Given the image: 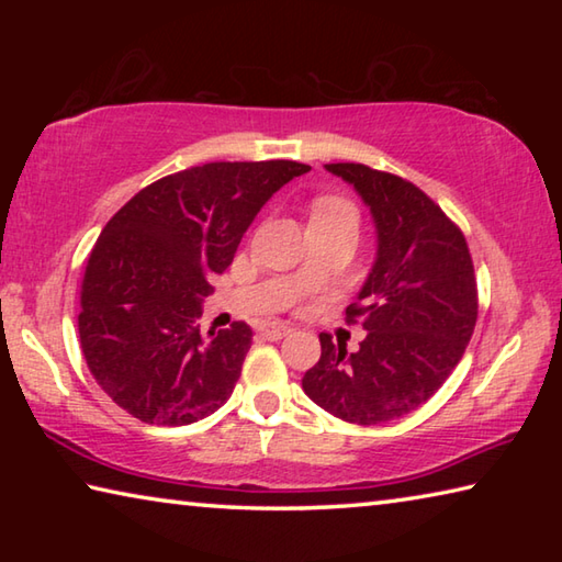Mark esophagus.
<instances>
[{
  "label": "esophagus",
  "mask_w": 562,
  "mask_h": 562,
  "mask_svg": "<svg viewBox=\"0 0 562 562\" xmlns=\"http://www.w3.org/2000/svg\"><path fill=\"white\" fill-rule=\"evenodd\" d=\"M290 331H292L290 325H282V322H272V325H265V327L260 329V335H262L265 339L278 341V339H282V337H288Z\"/></svg>",
  "instance_id": "obj_1"
}]
</instances>
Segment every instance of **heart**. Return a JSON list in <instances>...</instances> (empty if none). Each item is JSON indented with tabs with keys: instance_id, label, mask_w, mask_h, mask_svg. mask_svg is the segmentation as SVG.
<instances>
[{
	"instance_id": "heart-1",
	"label": "heart",
	"mask_w": 562,
	"mask_h": 562,
	"mask_svg": "<svg viewBox=\"0 0 562 562\" xmlns=\"http://www.w3.org/2000/svg\"><path fill=\"white\" fill-rule=\"evenodd\" d=\"M345 213H357V207L339 195H322L312 203V217H335Z\"/></svg>"
}]
</instances>
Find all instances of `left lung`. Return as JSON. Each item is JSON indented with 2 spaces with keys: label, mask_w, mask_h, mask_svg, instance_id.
Masks as SVG:
<instances>
[{
  "label": "left lung",
  "mask_w": 562,
  "mask_h": 562,
  "mask_svg": "<svg viewBox=\"0 0 562 562\" xmlns=\"http://www.w3.org/2000/svg\"><path fill=\"white\" fill-rule=\"evenodd\" d=\"M325 168L367 203L376 260L347 307L367 337L347 351L319 335L302 389L341 422L374 426L429 402L461 361L479 317L473 260L461 227L414 183L361 164Z\"/></svg>",
  "instance_id": "left-lung-1"
}]
</instances>
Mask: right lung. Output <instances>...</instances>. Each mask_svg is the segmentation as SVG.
Listing matches in <instances>:
<instances>
[{
	"label": "right lung",
	"mask_w": 562,
	"mask_h": 562,
	"mask_svg": "<svg viewBox=\"0 0 562 562\" xmlns=\"http://www.w3.org/2000/svg\"><path fill=\"white\" fill-rule=\"evenodd\" d=\"M297 160L205 164L138 190L103 227L81 282L79 339L89 372L144 424L186 426L217 412L240 379L252 329L201 331L211 274Z\"/></svg>",
	"instance_id": "obj_1"
}]
</instances>
